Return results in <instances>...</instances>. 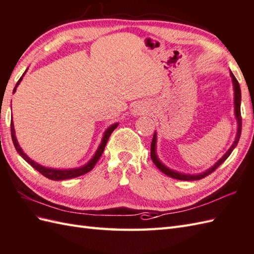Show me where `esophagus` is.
Instances as JSON below:
<instances>
[{
	"label": "esophagus",
	"mask_w": 254,
	"mask_h": 254,
	"mask_svg": "<svg viewBox=\"0 0 254 254\" xmlns=\"http://www.w3.org/2000/svg\"><path fill=\"white\" fill-rule=\"evenodd\" d=\"M144 111H143V108L142 107H140V106H137V107H134V109L132 110V114L134 115V116H138V115H141L142 113H143Z\"/></svg>",
	"instance_id": "34e87169"
}]
</instances>
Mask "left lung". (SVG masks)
Listing matches in <instances>:
<instances>
[{
  "label": "left lung",
  "mask_w": 254,
  "mask_h": 254,
  "mask_svg": "<svg viewBox=\"0 0 254 254\" xmlns=\"http://www.w3.org/2000/svg\"><path fill=\"white\" fill-rule=\"evenodd\" d=\"M231 77H232V82H233V86H234V111H235V117H236V121H237V133H236V138H235V141L233 142L232 146L230 147V150H228L223 156H222L218 162H216L212 167H210L209 169H207L206 171L201 172V174L198 175H188V174H182V172H178L176 170H172L168 167L165 166L162 162H160L158 156H157V153H156V142H157V135H156V131L154 132L153 135V140H152V143H151V158L153 160V163L155 164V166L157 168L164 172L165 175L169 176L174 179H178V180H184V181H194V180H200V179L205 178L206 176L210 175L211 172H213L218 167L223 164L226 158L231 155V153L233 152V150L236 145L238 144V141L240 138V133H241V114H240V101H241V91H240V86L238 80L236 79V77L234 76V74L231 72Z\"/></svg>",
  "instance_id": "left-lung-1"
}]
</instances>
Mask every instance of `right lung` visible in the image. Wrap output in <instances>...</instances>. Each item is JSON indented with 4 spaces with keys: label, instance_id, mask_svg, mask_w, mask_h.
Instances as JSON below:
<instances>
[{
    "label": "right lung",
    "instance_id": "obj_1",
    "mask_svg": "<svg viewBox=\"0 0 254 254\" xmlns=\"http://www.w3.org/2000/svg\"><path fill=\"white\" fill-rule=\"evenodd\" d=\"M27 72V71H26ZM26 72H24L22 74V76L19 78V80H18L15 88L13 90V92L16 91L18 85L20 84V82L22 80V77L24 74H26ZM119 126V123H115L113 124V125H111L106 131H104L103 133V137H102V140H101V143L100 145L98 146L97 151L95 153V155L91 157V159L89 160V162L87 164H85L84 166L82 167H78V168H72V169H56V168H47V167H44L42 166L40 164H38L36 162H34V160L31 159L26 153H24L22 151V148L20 147L19 143H18L17 141V138H16V134H15V128H14V123H13V120H11V123H10V130H11V139H13V143L15 145V148L16 151L18 152V154L26 160V162L33 167L34 169L38 170L40 174H42L44 177L51 179V180H54V181H61V180H67V179H72V178H76V177H79V176H83L85 174H87L88 171H90L92 168H94L95 165L97 164V162L99 160V158H100V156L102 155V153L104 151V147H106L107 145V142L110 138L111 133H112L114 131V129Z\"/></svg>",
    "mask_w": 254,
    "mask_h": 254
}]
</instances>
